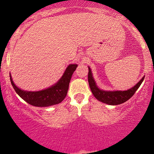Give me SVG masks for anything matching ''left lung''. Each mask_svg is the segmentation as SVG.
<instances>
[{
	"mask_svg": "<svg viewBox=\"0 0 154 154\" xmlns=\"http://www.w3.org/2000/svg\"><path fill=\"white\" fill-rule=\"evenodd\" d=\"M144 79V77H142V80L136 86L127 91H103L97 86L95 81L93 78L91 68L88 67V81L91 92L99 101H101L109 105H119L128 100L141 86Z\"/></svg>",
	"mask_w": 154,
	"mask_h": 154,
	"instance_id": "8db88e82",
	"label": "left lung"
}]
</instances>
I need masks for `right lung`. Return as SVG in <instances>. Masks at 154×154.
Masks as SVG:
<instances>
[{"label": "right lung", "instance_id": "add662e5", "mask_svg": "<svg viewBox=\"0 0 154 154\" xmlns=\"http://www.w3.org/2000/svg\"><path fill=\"white\" fill-rule=\"evenodd\" d=\"M77 67V65L76 64L69 65L63 77L56 84L42 91H28L21 90L13 83L11 74H10V81L17 94L29 104L38 107L50 106L61 103L66 97L71 76Z\"/></svg>", "mask_w": 154, "mask_h": 154}]
</instances>
